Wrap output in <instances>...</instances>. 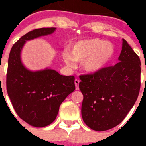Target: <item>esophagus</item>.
Segmentation results:
<instances>
[{
	"label": "esophagus",
	"instance_id": "1",
	"mask_svg": "<svg viewBox=\"0 0 146 146\" xmlns=\"http://www.w3.org/2000/svg\"><path fill=\"white\" fill-rule=\"evenodd\" d=\"M79 82H80V80H78V79H76V80H75V85H76V90H79V87H78Z\"/></svg>",
	"mask_w": 146,
	"mask_h": 146
}]
</instances>
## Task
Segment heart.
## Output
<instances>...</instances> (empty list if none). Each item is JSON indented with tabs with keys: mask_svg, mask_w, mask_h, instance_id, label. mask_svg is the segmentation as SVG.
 <instances>
[{
	"mask_svg": "<svg viewBox=\"0 0 146 146\" xmlns=\"http://www.w3.org/2000/svg\"><path fill=\"white\" fill-rule=\"evenodd\" d=\"M69 51H64L62 58L66 65L74 66V61L82 62L85 72L95 74L102 70L111 61L115 49L110 42L99 39H80L73 42Z\"/></svg>",
	"mask_w": 146,
	"mask_h": 146,
	"instance_id": "b5f03b06",
	"label": "heart"
}]
</instances>
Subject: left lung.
<instances>
[{"label":"left lung","mask_w":146,"mask_h":146,"mask_svg":"<svg viewBox=\"0 0 146 146\" xmlns=\"http://www.w3.org/2000/svg\"><path fill=\"white\" fill-rule=\"evenodd\" d=\"M119 63L95 74L80 76L83 95L81 114L92 130L103 131L119 124L138 98L141 87V61L125 39Z\"/></svg>","instance_id":"1"}]
</instances>
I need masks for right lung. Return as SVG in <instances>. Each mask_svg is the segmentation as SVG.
Listing matches in <instances>:
<instances>
[{
	"label": "right lung",
	"instance_id": "right-lung-1",
	"mask_svg": "<svg viewBox=\"0 0 146 146\" xmlns=\"http://www.w3.org/2000/svg\"><path fill=\"white\" fill-rule=\"evenodd\" d=\"M56 29L44 27L27 32L13 46L8 58V95L19 117L35 127L51 124L61 103L76 89L74 76H62L50 68L32 71L22 62V50L27 41L51 35Z\"/></svg>",
	"mask_w": 146,
	"mask_h": 146
}]
</instances>
